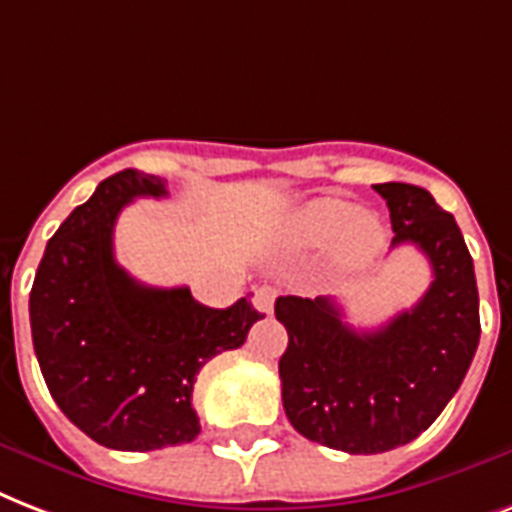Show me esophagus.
<instances>
[{"label": "esophagus", "instance_id": "obj_1", "mask_svg": "<svg viewBox=\"0 0 512 512\" xmlns=\"http://www.w3.org/2000/svg\"><path fill=\"white\" fill-rule=\"evenodd\" d=\"M275 296L277 291L272 285H259V288H253V307L264 312V315H269L272 307H275Z\"/></svg>", "mask_w": 512, "mask_h": 512}]
</instances>
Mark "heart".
Returning a JSON list of instances; mask_svg holds the SVG:
<instances>
[{
  "label": "heart",
  "mask_w": 512,
  "mask_h": 512,
  "mask_svg": "<svg viewBox=\"0 0 512 512\" xmlns=\"http://www.w3.org/2000/svg\"><path fill=\"white\" fill-rule=\"evenodd\" d=\"M293 237L307 248H334L344 264H366L382 251L384 227L374 213H360L358 205L344 200H315L304 205L291 221Z\"/></svg>",
  "instance_id": "heart-1"
}]
</instances>
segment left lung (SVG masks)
<instances>
[{"label":"left lung","instance_id":"left-lung-1","mask_svg":"<svg viewBox=\"0 0 512 512\" xmlns=\"http://www.w3.org/2000/svg\"><path fill=\"white\" fill-rule=\"evenodd\" d=\"M374 189L390 208L392 245H417L433 267L425 296L376 331L344 323L328 296L275 301L288 331L285 417L304 438L347 454H382L425 433L459 390L481 339L473 259L454 216L422 186Z\"/></svg>","mask_w":512,"mask_h":512}]
</instances>
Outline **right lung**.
I'll use <instances>...</instances> for the list:
<instances>
[{
    "mask_svg": "<svg viewBox=\"0 0 512 512\" xmlns=\"http://www.w3.org/2000/svg\"><path fill=\"white\" fill-rule=\"evenodd\" d=\"M162 178L122 170L98 184L50 237L31 285V339L63 414L106 449L154 451L200 435L192 406L200 368L243 347L264 315L192 291L152 288L114 259V224L136 197H165Z\"/></svg>",
    "mask_w": 512,
    "mask_h": 512,
    "instance_id": "1",
    "label": "right lung"
}]
</instances>
